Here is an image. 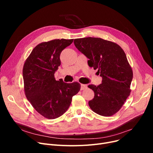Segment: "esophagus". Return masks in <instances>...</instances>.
Listing matches in <instances>:
<instances>
[{
    "label": "esophagus",
    "mask_w": 153,
    "mask_h": 153,
    "mask_svg": "<svg viewBox=\"0 0 153 153\" xmlns=\"http://www.w3.org/2000/svg\"><path fill=\"white\" fill-rule=\"evenodd\" d=\"M87 87V85L85 84H81V90H84Z\"/></svg>",
    "instance_id": "34e87169"
}]
</instances>
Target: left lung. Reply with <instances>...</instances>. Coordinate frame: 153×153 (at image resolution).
Returning a JSON list of instances; mask_svg holds the SVG:
<instances>
[{
  "mask_svg": "<svg viewBox=\"0 0 153 153\" xmlns=\"http://www.w3.org/2000/svg\"><path fill=\"white\" fill-rule=\"evenodd\" d=\"M78 50L89 59L88 64L102 77V84L88 85L94 92L89 102L95 113L103 117L114 115L121 108L131 92L133 71L122 48L100 38L74 39Z\"/></svg>",
  "mask_w": 153,
  "mask_h": 153,
  "instance_id": "8db88e82",
  "label": "left lung"
}]
</instances>
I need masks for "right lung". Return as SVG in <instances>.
I'll use <instances>...</instances> for the list:
<instances>
[{
	"instance_id": "add662e5",
	"label": "right lung",
	"mask_w": 153,
	"mask_h": 153,
	"mask_svg": "<svg viewBox=\"0 0 153 153\" xmlns=\"http://www.w3.org/2000/svg\"><path fill=\"white\" fill-rule=\"evenodd\" d=\"M73 39H55L36 45L24 63L23 88L35 110L46 118L55 119L69 108L73 96L81 89L77 82L56 81L54 72L61 65V51Z\"/></svg>"
}]
</instances>
